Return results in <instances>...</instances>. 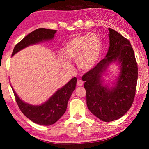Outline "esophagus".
I'll use <instances>...</instances> for the list:
<instances>
[{"instance_id": "obj_1", "label": "esophagus", "mask_w": 149, "mask_h": 149, "mask_svg": "<svg viewBox=\"0 0 149 149\" xmlns=\"http://www.w3.org/2000/svg\"><path fill=\"white\" fill-rule=\"evenodd\" d=\"M83 84H84V82H83V81H81V80H78L77 81V86H82Z\"/></svg>"}]
</instances>
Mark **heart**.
<instances>
[{
	"label": "heart",
	"instance_id": "obj_1",
	"mask_svg": "<svg viewBox=\"0 0 149 149\" xmlns=\"http://www.w3.org/2000/svg\"><path fill=\"white\" fill-rule=\"evenodd\" d=\"M101 52V41L96 34L79 35L73 38L65 47L64 55L70 61L77 60L82 71L91 70L99 61ZM62 65L68 68L69 64L62 58Z\"/></svg>",
	"mask_w": 149,
	"mask_h": 149
}]
</instances>
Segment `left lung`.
<instances>
[{"label":"left lung","instance_id":"left-lung-1","mask_svg":"<svg viewBox=\"0 0 149 149\" xmlns=\"http://www.w3.org/2000/svg\"><path fill=\"white\" fill-rule=\"evenodd\" d=\"M109 30L110 47L106 58L83 75L86 90L87 105L90 112L103 122H112L123 116L134 100L138 68L130 42L115 30ZM120 64L117 85L103 86L102 75L112 62Z\"/></svg>","mask_w":149,"mask_h":149}]
</instances>
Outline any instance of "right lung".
Returning <instances> with one entry per match:
<instances>
[{"label":"right lung","instance_id":"1","mask_svg":"<svg viewBox=\"0 0 149 149\" xmlns=\"http://www.w3.org/2000/svg\"><path fill=\"white\" fill-rule=\"evenodd\" d=\"M56 32V30L45 28L34 30L15 46L12 56L29 45L52 39ZM76 83L77 78H72L67 84L52 95L47 101L38 106L31 105L24 102L19 99L13 88L12 87V89L20 110L27 118L37 124L50 125L56 122L65 113L68 102L73 91L75 89Z\"/></svg>","mask_w":149,"mask_h":149}]
</instances>
